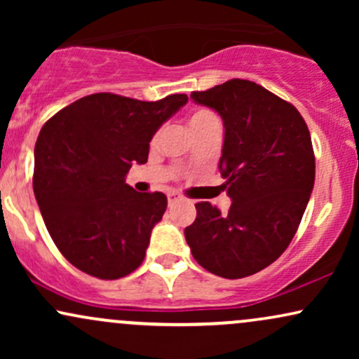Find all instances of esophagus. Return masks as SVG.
<instances>
[{"mask_svg":"<svg viewBox=\"0 0 359 359\" xmlns=\"http://www.w3.org/2000/svg\"><path fill=\"white\" fill-rule=\"evenodd\" d=\"M167 199H168V205H172V204H175L177 201H182V196H180L179 192H168Z\"/></svg>","mask_w":359,"mask_h":359,"instance_id":"34e87169","label":"esophagus"}]
</instances>
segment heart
I'll return each mask as SVG.
<instances>
[{
    "mask_svg": "<svg viewBox=\"0 0 359 359\" xmlns=\"http://www.w3.org/2000/svg\"><path fill=\"white\" fill-rule=\"evenodd\" d=\"M219 125V119H217L216 114L209 109H197L194 111L189 118V126H191L192 133H197V131L204 130V128Z\"/></svg>",
    "mask_w": 359,
    "mask_h": 359,
    "instance_id": "heart-1",
    "label": "heart"
}]
</instances>
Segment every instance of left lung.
Listing matches in <instances>:
<instances>
[{"instance_id": "8db88e82", "label": "left lung", "mask_w": 359, "mask_h": 359, "mask_svg": "<svg viewBox=\"0 0 359 359\" xmlns=\"http://www.w3.org/2000/svg\"><path fill=\"white\" fill-rule=\"evenodd\" d=\"M191 100L222 118L219 172L233 203L224 214L197 203L185 240L203 269L248 277L271 265L297 231L316 179L311 133L295 106L257 82L231 79Z\"/></svg>"}]
</instances>
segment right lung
I'll use <instances>...</instances> for the list:
<instances>
[{
  "label": "right lung",
  "mask_w": 359,
  "mask_h": 359,
  "mask_svg": "<svg viewBox=\"0 0 359 359\" xmlns=\"http://www.w3.org/2000/svg\"><path fill=\"white\" fill-rule=\"evenodd\" d=\"M187 100L185 94L154 102L90 94L40 130L35 199L53 243L76 269L116 280L142 265L167 197L137 192L126 174L131 163L147 162L156 130Z\"/></svg>",
  "instance_id": "1"
}]
</instances>
